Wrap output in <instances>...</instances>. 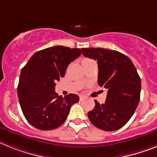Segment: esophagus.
<instances>
[{
	"label": "esophagus",
	"mask_w": 157,
	"mask_h": 157,
	"mask_svg": "<svg viewBox=\"0 0 157 157\" xmlns=\"http://www.w3.org/2000/svg\"><path fill=\"white\" fill-rule=\"evenodd\" d=\"M86 98V97L84 96V95H80L79 96V99H80V101H82V100H84V99Z\"/></svg>",
	"instance_id": "1"
}]
</instances>
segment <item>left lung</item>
Listing matches in <instances>:
<instances>
[{
    "instance_id": "1",
    "label": "left lung",
    "mask_w": 157,
    "mask_h": 157,
    "mask_svg": "<svg viewBox=\"0 0 157 157\" xmlns=\"http://www.w3.org/2000/svg\"><path fill=\"white\" fill-rule=\"evenodd\" d=\"M82 55L96 60L98 82L107 89L106 100L88 112L90 122L105 131L123 127L132 117L140 101L141 82L135 66L125 55L104 48H82Z\"/></svg>"
}]
</instances>
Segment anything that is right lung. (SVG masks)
<instances>
[{
  "mask_svg": "<svg viewBox=\"0 0 157 157\" xmlns=\"http://www.w3.org/2000/svg\"><path fill=\"white\" fill-rule=\"evenodd\" d=\"M81 53L79 48L51 47L36 52L22 68L17 94L23 113L33 126L41 130L58 128L71 105L79 101L75 94L59 96L55 86Z\"/></svg>",
  "mask_w": 157,
  "mask_h": 157,
  "instance_id": "right-lung-1",
  "label": "right lung"
}]
</instances>
